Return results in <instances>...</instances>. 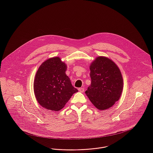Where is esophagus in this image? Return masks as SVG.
<instances>
[{"mask_svg":"<svg viewBox=\"0 0 153 153\" xmlns=\"http://www.w3.org/2000/svg\"><path fill=\"white\" fill-rule=\"evenodd\" d=\"M78 90H79V92H83L84 91V88H79Z\"/></svg>","mask_w":153,"mask_h":153,"instance_id":"34e87169","label":"esophagus"}]
</instances>
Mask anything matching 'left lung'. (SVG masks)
<instances>
[{"instance_id": "left-lung-1", "label": "left lung", "mask_w": 153, "mask_h": 153, "mask_svg": "<svg viewBox=\"0 0 153 153\" xmlns=\"http://www.w3.org/2000/svg\"><path fill=\"white\" fill-rule=\"evenodd\" d=\"M91 84L85 94L100 110L111 107L117 101L123 88V79L117 65L107 58L98 57L90 66Z\"/></svg>"}]
</instances>
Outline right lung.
<instances>
[{
  "label": "right lung",
  "mask_w": 153,
  "mask_h": 153,
  "mask_svg": "<svg viewBox=\"0 0 153 153\" xmlns=\"http://www.w3.org/2000/svg\"><path fill=\"white\" fill-rule=\"evenodd\" d=\"M66 70L65 64L58 57L46 60L39 68L33 83L34 93L45 108L58 111L78 91L72 86Z\"/></svg>",
  "instance_id": "right-lung-1"
}]
</instances>
